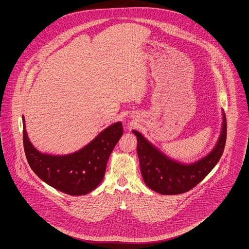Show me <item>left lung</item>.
Instances as JSON below:
<instances>
[{
  "mask_svg": "<svg viewBox=\"0 0 249 249\" xmlns=\"http://www.w3.org/2000/svg\"><path fill=\"white\" fill-rule=\"evenodd\" d=\"M220 135L214 147L197 161L183 163L159 150L137 130V154L141 174L145 185L162 195H176L187 192L198 185L216 165L225 147L227 122L223 113Z\"/></svg>",
  "mask_w": 249,
  "mask_h": 249,
  "instance_id": "left-lung-1",
  "label": "left lung"
}]
</instances>
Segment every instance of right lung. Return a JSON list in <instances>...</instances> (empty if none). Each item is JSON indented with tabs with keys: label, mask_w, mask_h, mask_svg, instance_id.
<instances>
[{
	"label": "right lung",
	"mask_w": 249,
	"mask_h": 249,
	"mask_svg": "<svg viewBox=\"0 0 249 249\" xmlns=\"http://www.w3.org/2000/svg\"><path fill=\"white\" fill-rule=\"evenodd\" d=\"M23 121L24 150L32 170L50 187L63 193L80 196L95 190L103 181L107 160L122 136L119 121L102 130L81 149L67 155L38 151L30 141Z\"/></svg>",
	"instance_id": "add662e5"
}]
</instances>
